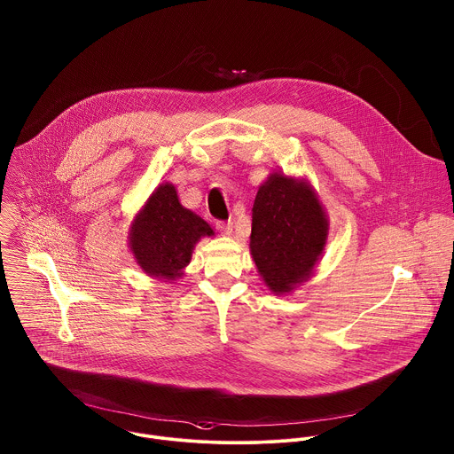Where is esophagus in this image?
<instances>
[{"mask_svg": "<svg viewBox=\"0 0 454 454\" xmlns=\"http://www.w3.org/2000/svg\"><path fill=\"white\" fill-rule=\"evenodd\" d=\"M215 228H217L223 235H231V231H233V223H230V221H217V223H215Z\"/></svg>", "mask_w": 454, "mask_h": 454, "instance_id": "34e87169", "label": "esophagus"}]
</instances>
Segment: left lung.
<instances>
[{
	"mask_svg": "<svg viewBox=\"0 0 454 454\" xmlns=\"http://www.w3.org/2000/svg\"><path fill=\"white\" fill-rule=\"evenodd\" d=\"M329 221L309 182L272 173L253 205L249 249L267 288L290 294L308 281L327 244Z\"/></svg>",
	"mask_w": 454,
	"mask_h": 454,
	"instance_id": "1",
	"label": "left lung"
}]
</instances>
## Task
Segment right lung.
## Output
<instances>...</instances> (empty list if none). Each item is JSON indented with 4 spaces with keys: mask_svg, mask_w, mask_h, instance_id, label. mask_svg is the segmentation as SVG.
<instances>
[{
    "mask_svg": "<svg viewBox=\"0 0 454 454\" xmlns=\"http://www.w3.org/2000/svg\"><path fill=\"white\" fill-rule=\"evenodd\" d=\"M214 230L178 201L173 184H160L136 214L129 246L136 263L152 278L175 281L189 265L192 249Z\"/></svg>",
    "mask_w": 454,
    "mask_h": 454,
    "instance_id": "obj_1",
    "label": "right lung"
}]
</instances>
